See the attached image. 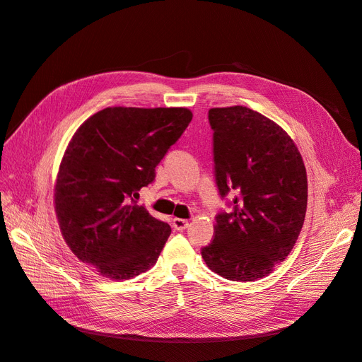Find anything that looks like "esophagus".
<instances>
[{
	"instance_id": "obj_1",
	"label": "esophagus",
	"mask_w": 362,
	"mask_h": 362,
	"mask_svg": "<svg viewBox=\"0 0 362 362\" xmlns=\"http://www.w3.org/2000/svg\"><path fill=\"white\" fill-rule=\"evenodd\" d=\"M172 225H173L175 229H177V231H182V229H185V228L189 226V221H187V218H178V217H175Z\"/></svg>"
}]
</instances>
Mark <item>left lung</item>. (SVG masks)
I'll return each instance as SVG.
<instances>
[{
	"instance_id": "obj_1",
	"label": "left lung",
	"mask_w": 362,
	"mask_h": 362,
	"mask_svg": "<svg viewBox=\"0 0 362 362\" xmlns=\"http://www.w3.org/2000/svg\"><path fill=\"white\" fill-rule=\"evenodd\" d=\"M218 193L237 192L216 216L208 269L229 281H257L286 259L305 221L308 180L300 152L276 122L243 105L208 112Z\"/></svg>"
}]
</instances>
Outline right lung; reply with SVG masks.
<instances>
[{"instance_id":"right-lung-1","label":"right lung","mask_w":362,"mask_h":362,"mask_svg":"<svg viewBox=\"0 0 362 362\" xmlns=\"http://www.w3.org/2000/svg\"><path fill=\"white\" fill-rule=\"evenodd\" d=\"M184 107H107L75 131L64 151L54 208L74 255L108 279H131L156 264L170 226L133 198L189 127Z\"/></svg>"}]
</instances>
